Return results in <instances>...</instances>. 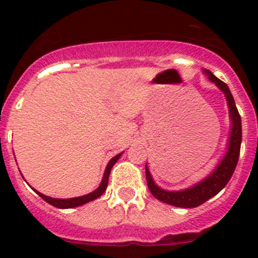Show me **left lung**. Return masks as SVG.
I'll use <instances>...</instances> for the list:
<instances>
[{
	"instance_id": "1",
	"label": "left lung",
	"mask_w": 258,
	"mask_h": 258,
	"mask_svg": "<svg viewBox=\"0 0 258 258\" xmlns=\"http://www.w3.org/2000/svg\"><path fill=\"white\" fill-rule=\"evenodd\" d=\"M204 74L208 75L212 83L216 84L222 90L225 97H226L227 106H229L230 118H231V132H230L229 149H227L226 155L223 156V159L218 164L217 168L213 170V173L209 174L206 179H203L202 182L197 183L192 187L179 191H166L159 187L152 179L149 168L146 165V179H147L150 192L157 200L170 204V206L179 207V208H195V207L202 206L203 203H206L214 195H217L231 178L232 173L236 168V164H238L239 154H240L241 118L231 92H230L229 86L214 76L211 71L204 70Z\"/></svg>"
}]
</instances>
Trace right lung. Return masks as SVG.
<instances>
[{
    "instance_id": "1",
    "label": "right lung",
    "mask_w": 258,
    "mask_h": 258,
    "mask_svg": "<svg viewBox=\"0 0 258 258\" xmlns=\"http://www.w3.org/2000/svg\"><path fill=\"white\" fill-rule=\"evenodd\" d=\"M120 156H121V154L116 155V156H113L111 160H109V163L107 164L106 166V170H104V174H103V179H102L101 184H99V187L97 188L95 191H93V192L88 194V195H84V197H79V198H72V199H54V198H50V197H46V195H44V194L38 192V191H36V192L40 195L42 199L45 200L46 203H49V204H51L52 207H56V208H61V209H66V208H75V207H80L83 206V204H86V203L89 202H93V200H95L97 198H99L101 195H103V192L106 191L107 188V184H108V177H109V172H111V169H112V166L115 165L116 161L120 159Z\"/></svg>"
}]
</instances>
